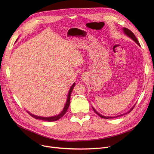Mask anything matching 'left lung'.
Masks as SVG:
<instances>
[{
  "label": "left lung",
  "instance_id": "left-lung-1",
  "mask_svg": "<svg viewBox=\"0 0 154 154\" xmlns=\"http://www.w3.org/2000/svg\"><path fill=\"white\" fill-rule=\"evenodd\" d=\"M122 29H123V30H124V33H125L127 36H128L129 37L131 38L134 40V42H135L137 44H138L139 45H140V44H139V41H138V40H137V38H136V37L135 36V35L134 34V33H133V32H132L131 30H130L129 29H128L127 28H125V27H124ZM134 107H135V106H134L132 107V108H131V110H129L128 112H127V113H125V114H121V115H120V116H116V117H106V116H103L101 115L100 114H99V112H97V111L95 110V109H94V107H92V109H93V110H94V112L96 113V114H97L99 116H100V117H102V118H103V119H114V118H116V117H120V116H124V115H125V114H128V113H130V112L132 110V109L134 108Z\"/></svg>",
  "mask_w": 154,
  "mask_h": 154
}]
</instances>
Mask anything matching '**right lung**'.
<instances>
[{
    "label": "right lung",
    "instance_id": "right-lung-1",
    "mask_svg": "<svg viewBox=\"0 0 154 154\" xmlns=\"http://www.w3.org/2000/svg\"><path fill=\"white\" fill-rule=\"evenodd\" d=\"M17 40H16V41H17ZM75 86V83L73 84L70 88L69 90V94H68V96H67V102L66 103V105H65V106L62 110V111L60 113V114L57 116H54V117H40V116H35V115H33L30 114V112H29L27 111V112L29 114V115H30L32 117H34V119H38V120H45V121H48V122H53V121H56L57 120L59 119H60L62 117H63L64 116V114H66L69 107V105H70V94L72 93V91L73 90V88H74Z\"/></svg>",
    "mask_w": 154,
    "mask_h": 154
}]
</instances>
